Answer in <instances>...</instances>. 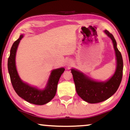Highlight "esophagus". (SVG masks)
<instances>
[{"label":"esophagus","instance_id":"34e87169","mask_svg":"<svg viewBox=\"0 0 130 130\" xmlns=\"http://www.w3.org/2000/svg\"><path fill=\"white\" fill-rule=\"evenodd\" d=\"M73 64V62H72V60L71 59H68V60H67V67H69L71 66V65Z\"/></svg>","mask_w":130,"mask_h":130}]
</instances>
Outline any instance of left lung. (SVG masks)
Returning a JSON list of instances; mask_svg holds the SVG:
<instances>
[{"label": "left lung", "mask_w": 130, "mask_h": 130, "mask_svg": "<svg viewBox=\"0 0 130 130\" xmlns=\"http://www.w3.org/2000/svg\"><path fill=\"white\" fill-rule=\"evenodd\" d=\"M104 32L111 40L115 51L116 68L111 77L105 81L96 80L76 68L71 69L77 94L90 104L102 102L112 96L118 90L122 78L123 59L116 41L107 30Z\"/></svg>", "instance_id": "left-lung-1"}]
</instances>
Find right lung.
Wrapping results in <instances>:
<instances>
[{
    "instance_id": "right-lung-1",
    "label": "right lung",
    "mask_w": 130,
    "mask_h": 130,
    "mask_svg": "<svg viewBox=\"0 0 130 130\" xmlns=\"http://www.w3.org/2000/svg\"><path fill=\"white\" fill-rule=\"evenodd\" d=\"M24 34H21L19 38L14 42L10 50L8 60V70L11 82L14 90L18 96L28 102L34 105H42L47 104L55 96L58 82L61 75L65 71L63 67L51 70L46 86L40 89L23 81L18 74L15 64V57L18 46Z\"/></svg>"
}]
</instances>
